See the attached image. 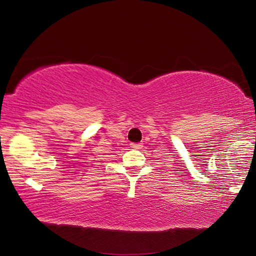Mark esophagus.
Instances as JSON below:
<instances>
[{
	"label": "esophagus",
	"instance_id": "34e87169",
	"mask_svg": "<svg viewBox=\"0 0 256 256\" xmlns=\"http://www.w3.org/2000/svg\"><path fill=\"white\" fill-rule=\"evenodd\" d=\"M130 146H131V148H133V149H140L142 146L141 144H131Z\"/></svg>",
	"mask_w": 256,
	"mask_h": 256
}]
</instances>
